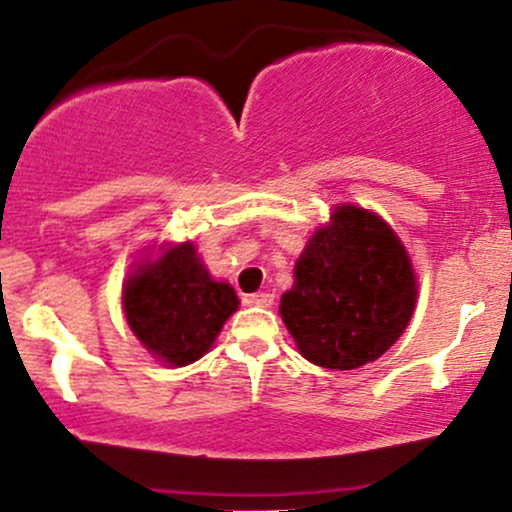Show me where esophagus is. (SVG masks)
Masks as SVG:
<instances>
[{"label": "esophagus", "mask_w": 512, "mask_h": 512, "mask_svg": "<svg viewBox=\"0 0 512 512\" xmlns=\"http://www.w3.org/2000/svg\"><path fill=\"white\" fill-rule=\"evenodd\" d=\"M243 301L248 305H260V308H269V305L274 303V296H272V293L262 291V293H250V296H245Z\"/></svg>", "instance_id": "esophagus-1"}]
</instances>
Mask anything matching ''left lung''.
I'll return each instance as SVG.
<instances>
[{"label": "left lung", "instance_id": "left-lung-1", "mask_svg": "<svg viewBox=\"0 0 512 512\" xmlns=\"http://www.w3.org/2000/svg\"><path fill=\"white\" fill-rule=\"evenodd\" d=\"M279 313L298 351L330 370L375 361L407 330L416 274L402 240L373 211L339 204L308 240Z\"/></svg>", "mask_w": 512, "mask_h": 512}]
</instances>
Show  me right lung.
<instances>
[{"mask_svg": "<svg viewBox=\"0 0 512 512\" xmlns=\"http://www.w3.org/2000/svg\"><path fill=\"white\" fill-rule=\"evenodd\" d=\"M161 250L158 260L127 276L122 308L129 330L151 356L187 366L207 354L240 301L231 284L211 279L192 243Z\"/></svg>", "mask_w": 512, "mask_h": 512, "instance_id": "obj_1", "label": "right lung"}]
</instances>
